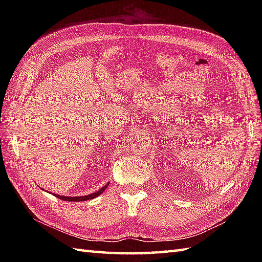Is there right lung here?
<instances>
[{
	"mask_svg": "<svg viewBox=\"0 0 262 262\" xmlns=\"http://www.w3.org/2000/svg\"><path fill=\"white\" fill-rule=\"evenodd\" d=\"M108 185H109V183H107V185H105L104 187H102V188L100 189V190H98L97 192L91 193V194H88V196H80V197H64V196H59V194H56V193H54V194H55V196H56L57 198H59V199L66 200V202H83V200H89V199H93V198L98 197L99 194H101V193L105 190V188L108 187Z\"/></svg>",
	"mask_w": 262,
	"mask_h": 262,
	"instance_id": "add662e5",
	"label": "right lung"
}]
</instances>
